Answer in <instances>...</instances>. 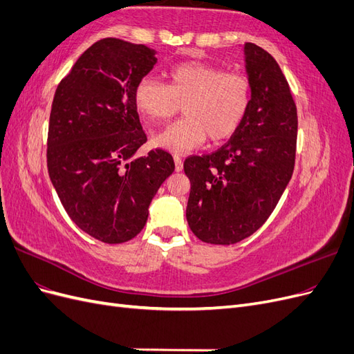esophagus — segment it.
Listing matches in <instances>:
<instances>
[{"label":"esophagus","mask_w":354,"mask_h":354,"mask_svg":"<svg viewBox=\"0 0 354 354\" xmlns=\"http://www.w3.org/2000/svg\"><path fill=\"white\" fill-rule=\"evenodd\" d=\"M174 164H176V171L183 169V160H181L178 155H174Z\"/></svg>","instance_id":"obj_1"}]
</instances>
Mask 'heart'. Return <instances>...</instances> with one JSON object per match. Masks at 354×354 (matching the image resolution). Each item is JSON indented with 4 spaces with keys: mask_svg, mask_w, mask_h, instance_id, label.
<instances>
[{
    "mask_svg": "<svg viewBox=\"0 0 354 354\" xmlns=\"http://www.w3.org/2000/svg\"><path fill=\"white\" fill-rule=\"evenodd\" d=\"M134 102L149 121L162 122L185 108V120L168 125L153 145L171 153H186L209 140L223 142L238 130L251 102V82L241 73L198 62L171 68L168 85L145 77L137 82Z\"/></svg>",
    "mask_w": 354,
    "mask_h": 354,
    "instance_id": "b5f03b06",
    "label": "heart"
}]
</instances>
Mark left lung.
<instances>
[{"mask_svg": "<svg viewBox=\"0 0 354 354\" xmlns=\"http://www.w3.org/2000/svg\"><path fill=\"white\" fill-rule=\"evenodd\" d=\"M251 102L239 128L218 151L185 160L190 180L186 218L201 241L232 245L259 230L294 173L297 106L277 62L243 44Z\"/></svg>", "mask_w": 354, "mask_h": 354, "instance_id": "obj_1", "label": "left lung"}]
</instances>
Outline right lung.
I'll return each mask as SVG.
<instances>
[{"label": "right lung", "mask_w": 354, "mask_h": 354, "mask_svg": "<svg viewBox=\"0 0 354 354\" xmlns=\"http://www.w3.org/2000/svg\"><path fill=\"white\" fill-rule=\"evenodd\" d=\"M156 62V51L143 44L100 39L82 53L53 100L50 180L72 221L104 243L142 232L149 205L174 171L162 149L134 156L147 140L134 90Z\"/></svg>", "instance_id": "obj_1"}]
</instances>
